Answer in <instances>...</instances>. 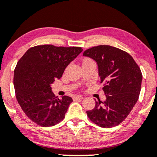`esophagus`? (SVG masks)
Here are the masks:
<instances>
[{
	"label": "esophagus",
	"mask_w": 157,
	"mask_h": 157,
	"mask_svg": "<svg viewBox=\"0 0 157 157\" xmlns=\"http://www.w3.org/2000/svg\"><path fill=\"white\" fill-rule=\"evenodd\" d=\"M83 97L82 96H80V95H75V96H74V97H73V100L74 101H76L77 100V99H82Z\"/></svg>",
	"instance_id": "esophagus-1"
}]
</instances>
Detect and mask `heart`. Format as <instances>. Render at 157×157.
I'll return each mask as SVG.
<instances>
[{
    "mask_svg": "<svg viewBox=\"0 0 157 157\" xmlns=\"http://www.w3.org/2000/svg\"><path fill=\"white\" fill-rule=\"evenodd\" d=\"M92 61V60H90V59H85L83 62H87V61Z\"/></svg>",
    "mask_w": 157,
    "mask_h": 157,
    "instance_id": "1",
    "label": "heart"
}]
</instances>
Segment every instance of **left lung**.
Wrapping results in <instances>:
<instances>
[{"instance_id":"left-lung-1","label":"left lung","mask_w":157,"mask_h":157,"mask_svg":"<svg viewBox=\"0 0 157 157\" xmlns=\"http://www.w3.org/2000/svg\"><path fill=\"white\" fill-rule=\"evenodd\" d=\"M84 56L96 61L106 99L96 101L94 109L87 112L88 118L101 128H112L124 120L138 101L142 73L132 57L110 45H98L85 51Z\"/></svg>"}]
</instances>
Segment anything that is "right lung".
I'll return each mask as SVG.
<instances>
[{"label":"right lung","mask_w":157,"mask_h":157,"mask_svg":"<svg viewBox=\"0 0 157 157\" xmlns=\"http://www.w3.org/2000/svg\"><path fill=\"white\" fill-rule=\"evenodd\" d=\"M82 51L80 47L43 45L30 48L17 62L13 74L16 97L21 109L41 127L58 124L65 117L72 98H59L51 84Z\"/></svg>","instance_id":"1"}]
</instances>
